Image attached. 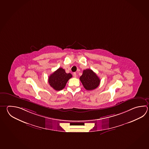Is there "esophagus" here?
<instances>
[{
  "mask_svg": "<svg viewBox=\"0 0 149 149\" xmlns=\"http://www.w3.org/2000/svg\"><path fill=\"white\" fill-rule=\"evenodd\" d=\"M73 76H74V77H76V76H77V74H76V73H73Z\"/></svg>",
  "mask_w": 149,
  "mask_h": 149,
  "instance_id": "34e87169",
  "label": "esophagus"
}]
</instances>
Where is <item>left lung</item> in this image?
Instances as JSON below:
<instances>
[{
	"label": "left lung",
	"mask_w": 149,
	"mask_h": 149,
	"mask_svg": "<svg viewBox=\"0 0 149 149\" xmlns=\"http://www.w3.org/2000/svg\"><path fill=\"white\" fill-rule=\"evenodd\" d=\"M79 79L84 88L88 91L93 90L97 88L100 83L99 77L90 69L84 70Z\"/></svg>",
	"instance_id": "obj_1"
}]
</instances>
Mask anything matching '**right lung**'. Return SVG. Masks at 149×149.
Segmentation results:
<instances>
[{
  "instance_id": "obj_1",
  "label": "right lung",
  "mask_w": 149,
  "mask_h": 149,
  "mask_svg": "<svg viewBox=\"0 0 149 149\" xmlns=\"http://www.w3.org/2000/svg\"><path fill=\"white\" fill-rule=\"evenodd\" d=\"M72 77L70 73L67 74L63 68H59L49 77V84L55 90L61 91L65 87L67 81Z\"/></svg>"
}]
</instances>
